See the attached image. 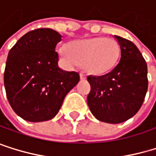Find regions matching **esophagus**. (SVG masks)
Segmentation results:
<instances>
[{
  "instance_id": "esophagus-1",
  "label": "esophagus",
  "mask_w": 156,
  "mask_h": 156,
  "mask_svg": "<svg viewBox=\"0 0 156 156\" xmlns=\"http://www.w3.org/2000/svg\"><path fill=\"white\" fill-rule=\"evenodd\" d=\"M80 79L81 80H85V79H87V76H85V74H83V73H80Z\"/></svg>"
}]
</instances>
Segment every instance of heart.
I'll list each match as a JSON object with an SVG mask.
<instances>
[{
    "label": "heart",
    "mask_w": 156,
    "mask_h": 156,
    "mask_svg": "<svg viewBox=\"0 0 156 156\" xmlns=\"http://www.w3.org/2000/svg\"><path fill=\"white\" fill-rule=\"evenodd\" d=\"M69 66L83 65L90 74L101 75L112 69L120 57V46L113 39L95 37L76 41L60 50Z\"/></svg>",
    "instance_id": "heart-1"
}]
</instances>
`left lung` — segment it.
Listing matches in <instances>:
<instances>
[{
  "mask_svg": "<svg viewBox=\"0 0 156 156\" xmlns=\"http://www.w3.org/2000/svg\"><path fill=\"white\" fill-rule=\"evenodd\" d=\"M119 63L102 76H88V107L95 117L109 124L128 120L140 109L148 89L147 64L138 47L120 36Z\"/></svg>",
  "mask_w": 156,
  "mask_h": 156,
  "instance_id": "left-lung-1",
  "label": "left lung"
}]
</instances>
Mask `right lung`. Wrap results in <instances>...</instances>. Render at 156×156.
<instances>
[{"label": "right lung", "instance_id": "1", "mask_svg": "<svg viewBox=\"0 0 156 156\" xmlns=\"http://www.w3.org/2000/svg\"><path fill=\"white\" fill-rule=\"evenodd\" d=\"M60 41L56 30L36 29L23 35L9 51L4 87L12 109L24 120L43 122L55 117L80 80L78 73L58 68L55 49Z\"/></svg>", "mask_w": 156, "mask_h": 156}]
</instances>
